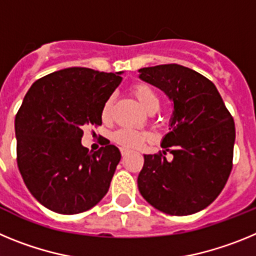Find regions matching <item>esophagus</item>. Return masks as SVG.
Wrapping results in <instances>:
<instances>
[{
    "instance_id": "esophagus-1",
    "label": "esophagus",
    "mask_w": 256,
    "mask_h": 256,
    "mask_svg": "<svg viewBox=\"0 0 256 256\" xmlns=\"http://www.w3.org/2000/svg\"><path fill=\"white\" fill-rule=\"evenodd\" d=\"M128 152H130V150H128V148H120V154H122V155H123V156H126Z\"/></svg>"
}]
</instances>
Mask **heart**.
<instances>
[{"label": "heart", "mask_w": 256, "mask_h": 256, "mask_svg": "<svg viewBox=\"0 0 256 256\" xmlns=\"http://www.w3.org/2000/svg\"><path fill=\"white\" fill-rule=\"evenodd\" d=\"M133 96L138 100L142 108H146L148 112L152 110V108H159V96L156 94V91L152 87L144 83H137L132 87ZM112 102H114V97L110 96L108 100L105 101L102 106V115L104 119H108L112 114ZM148 140V134L146 132H141L137 130H130V128H123V130H118L112 133V141L116 142L118 144H120L123 148H141L142 144Z\"/></svg>", "instance_id": "b5f03b06"}]
</instances>
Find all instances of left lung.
I'll return each mask as SVG.
<instances>
[{"label": "left lung", "mask_w": 256, "mask_h": 256, "mask_svg": "<svg viewBox=\"0 0 256 256\" xmlns=\"http://www.w3.org/2000/svg\"><path fill=\"white\" fill-rule=\"evenodd\" d=\"M140 78L173 101L170 132L162 152L144 155L138 190L148 204L170 216H190L209 206L232 170L236 138L234 118L212 80L178 64L138 70Z\"/></svg>", "instance_id": "obj_1"}]
</instances>
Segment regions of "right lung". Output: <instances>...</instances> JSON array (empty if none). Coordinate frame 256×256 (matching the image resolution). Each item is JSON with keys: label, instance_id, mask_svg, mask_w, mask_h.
I'll return each instance as SVG.
<instances>
[{"label": "right lung", "instance_id": "obj_1", "mask_svg": "<svg viewBox=\"0 0 256 256\" xmlns=\"http://www.w3.org/2000/svg\"><path fill=\"white\" fill-rule=\"evenodd\" d=\"M122 73L68 68L36 80L15 116L16 160L30 194L58 214H78L106 195L120 152L106 144L83 148L87 126H101V112Z\"/></svg>", "mask_w": 256, "mask_h": 256}]
</instances>
